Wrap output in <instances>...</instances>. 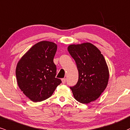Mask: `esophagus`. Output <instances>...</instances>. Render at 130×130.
I'll return each mask as SVG.
<instances>
[{
    "label": "esophagus",
    "instance_id": "34e87169",
    "mask_svg": "<svg viewBox=\"0 0 130 130\" xmlns=\"http://www.w3.org/2000/svg\"><path fill=\"white\" fill-rule=\"evenodd\" d=\"M62 83H65L66 82V78H62Z\"/></svg>",
    "mask_w": 130,
    "mask_h": 130
}]
</instances>
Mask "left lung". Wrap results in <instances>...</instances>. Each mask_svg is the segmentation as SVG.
<instances>
[{
    "label": "left lung",
    "mask_w": 130,
    "mask_h": 130,
    "mask_svg": "<svg viewBox=\"0 0 130 130\" xmlns=\"http://www.w3.org/2000/svg\"><path fill=\"white\" fill-rule=\"evenodd\" d=\"M68 51L75 60L79 74L76 85L70 87L74 98L81 103H90L98 99L107 86L109 72L105 58L89 42L70 45Z\"/></svg>",
    "instance_id": "obj_1"
}]
</instances>
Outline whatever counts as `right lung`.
<instances>
[{
  "label": "right lung",
  "mask_w": 130,
  "mask_h": 130,
  "mask_svg": "<svg viewBox=\"0 0 130 130\" xmlns=\"http://www.w3.org/2000/svg\"><path fill=\"white\" fill-rule=\"evenodd\" d=\"M57 45L43 41L34 45L17 63L16 76L20 89L33 102L50 98L61 79L55 78L54 58Z\"/></svg>",
  "instance_id": "obj_1"
}]
</instances>
